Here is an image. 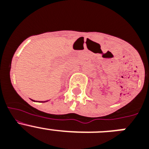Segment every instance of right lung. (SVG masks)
<instances>
[{
	"label": "right lung",
	"mask_w": 149,
	"mask_h": 149,
	"mask_svg": "<svg viewBox=\"0 0 149 149\" xmlns=\"http://www.w3.org/2000/svg\"><path fill=\"white\" fill-rule=\"evenodd\" d=\"M32 101H33V100H32ZM46 101H42V102H46Z\"/></svg>",
	"instance_id": "right-lung-1"
}]
</instances>
